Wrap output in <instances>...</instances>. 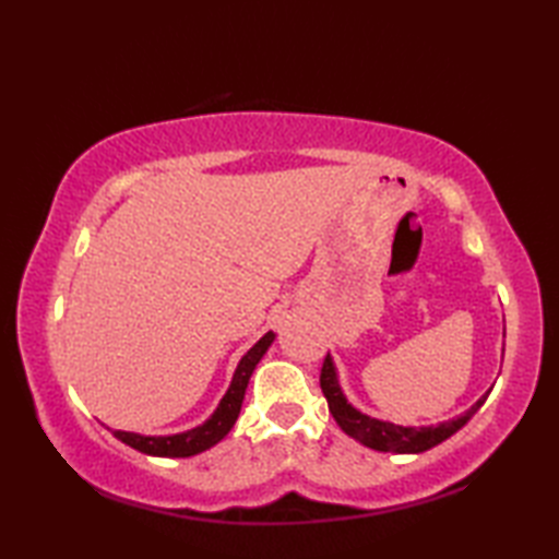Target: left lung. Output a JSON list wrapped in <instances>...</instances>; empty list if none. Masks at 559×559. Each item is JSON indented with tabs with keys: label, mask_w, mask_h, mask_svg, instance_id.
Masks as SVG:
<instances>
[{
	"label": "left lung",
	"mask_w": 559,
	"mask_h": 559,
	"mask_svg": "<svg viewBox=\"0 0 559 559\" xmlns=\"http://www.w3.org/2000/svg\"><path fill=\"white\" fill-rule=\"evenodd\" d=\"M319 384H322V391L329 403V411L334 415V420L338 427L348 437L358 439L360 444L377 449V451H394V454H420V451H427L437 447L439 442H444L454 432H459L463 425H466L473 415L478 413V408L488 399L485 394L476 406H471L466 413L459 415L454 420H447L437 427H401L394 423H382L374 420L370 415H362L360 411H355L346 396L341 394L338 379L334 372V362L326 355L324 365H322V374H319Z\"/></svg>",
	"instance_id": "obj_1"
}]
</instances>
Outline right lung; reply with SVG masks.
I'll use <instances>...</instances> for the list:
<instances>
[{
  "label": "right lung",
  "mask_w": 559,
  "mask_h": 559,
  "mask_svg": "<svg viewBox=\"0 0 559 559\" xmlns=\"http://www.w3.org/2000/svg\"><path fill=\"white\" fill-rule=\"evenodd\" d=\"M271 341H273V334L269 331L266 336H261L254 346L247 350L240 365H237L228 394L223 396L216 413H213L201 427H194V430L182 432V435H173V437H141V435L122 432V430H112V435L120 439V442L141 451V454L168 456V459H187V456L199 454V451L211 449L213 444H218L221 439L230 432V427L235 425L237 415H240L249 377H252L257 362L261 360V355H264L266 348L271 346Z\"/></svg>",
  "instance_id": "right-lung-1"
}]
</instances>
